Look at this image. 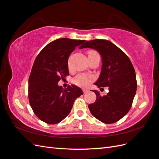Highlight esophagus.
I'll return each instance as SVG.
<instances>
[{
  "instance_id": "34e87169",
  "label": "esophagus",
  "mask_w": 159,
  "mask_h": 159,
  "mask_svg": "<svg viewBox=\"0 0 159 159\" xmlns=\"http://www.w3.org/2000/svg\"><path fill=\"white\" fill-rule=\"evenodd\" d=\"M88 91H89V90H88V89H83V92H84V93H88Z\"/></svg>"
}]
</instances>
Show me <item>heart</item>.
<instances>
[{"label":"heart","mask_w":159,"mask_h":159,"mask_svg":"<svg viewBox=\"0 0 159 159\" xmlns=\"http://www.w3.org/2000/svg\"><path fill=\"white\" fill-rule=\"evenodd\" d=\"M97 52L94 51H90L88 52V56H90L95 53ZM69 67L70 68V62H69ZM93 80V77L87 75H84V74H81V75H77L75 78L73 79V83L76 84L77 86H86L91 82Z\"/></svg>","instance_id":"b5f03b06"}]
</instances>
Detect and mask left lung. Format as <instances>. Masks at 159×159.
Segmentation results:
<instances>
[{
  "label": "left lung",
  "instance_id": "obj_1",
  "mask_svg": "<svg viewBox=\"0 0 159 159\" xmlns=\"http://www.w3.org/2000/svg\"><path fill=\"white\" fill-rule=\"evenodd\" d=\"M91 48L101 55V73L94 84L98 88L108 87L109 92L101 96L98 90L95 102L89 105L93 116L104 124H113L127 114L137 91L136 73L130 60L120 48L106 40L87 41L80 48Z\"/></svg>",
  "mask_w": 159,
  "mask_h": 159
}]
</instances>
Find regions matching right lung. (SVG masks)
I'll list each match as a JSON object with an SVG mask.
<instances>
[{
  "mask_svg": "<svg viewBox=\"0 0 159 159\" xmlns=\"http://www.w3.org/2000/svg\"><path fill=\"white\" fill-rule=\"evenodd\" d=\"M84 43L85 40L57 39L48 44L34 61L29 79V100L35 115L48 124H58L66 118L76 98L83 95L78 86L64 89L57 82L69 75V57Z\"/></svg>",
  "mask_w": 159,
  "mask_h": 159,
  "instance_id": "add662e5",
  "label": "right lung"
}]
</instances>
